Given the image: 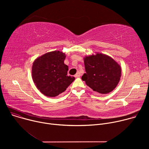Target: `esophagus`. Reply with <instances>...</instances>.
I'll use <instances>...</instances> for the list:
<instances>
[{
	"label": "esophagus",
	"mask_w": 149,
	"mask_h": 149,
	"mask_svg": "<svg viewBox=\"0 0 149 149\" xmlns=\"http://www.w3.org/2000/svg\"><path fill=\"white\" fill-rule=\"evenodd\" d=\"M75 78H78V77H79L81 76V73L79 72H77V73L74 75Z\"/></svg>",
	"instance_id": "esophagus-1"
}]
</instances>
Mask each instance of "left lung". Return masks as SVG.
I'll use <instances>...</instances> for the list:
<instances>
[{
  "label": "left lung",
  "mask_w": 149,
  "mask_h": 149,
  "mask_svg": "<svg viewBox=\"0 0 149 149\" xmlns=\"http://www.w3.org/2000/svg\"><path fill=\"white\" fill-rule=\"evenodd\" d=\"M85 69L81 78L94 91L108 94L118 85L121 75L120 65L111 56L96 53L84 58Z\"/></svg>",
  "instance_id": "8db88e82"
}]
</instances>
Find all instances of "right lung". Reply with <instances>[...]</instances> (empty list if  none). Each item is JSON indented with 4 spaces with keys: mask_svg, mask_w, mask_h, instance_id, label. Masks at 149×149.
<instances>
[{
    "mask_svg": "<svg viewBox=\"0 0 149 149\" xmlns=\"http://www.w3.org/2000/svg\"><path fill=\"white\" fill-rule=\"evenodd\" d=\"M65 53L59 51L47 52L35 59L32 77L37 88L47 97H54L64 92L74 81L68 76V67L64 63Z\"/></svg>",
    "mask_w": 149,
    "mask_h": 149,
    "instance_id": "right-lung-1",
    "label": "right lung"
}]
</instances>
